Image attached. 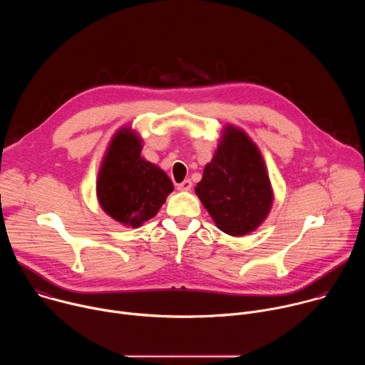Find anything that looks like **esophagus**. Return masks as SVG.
Here are the masks:
<instances>
[{
    "mask_svg": "<svg viewBox=\"0 0 365 365\" xmlns=\"http://www.w3.org/2000/svg\"><path fill=\"white\" fill-rule=\"evenodd\" d=\"M178 189L179 190H190L192 189V182L189 180V179H186V180H183L182 183H178Z\"/></svg>",
    "mask_w": 365,
    "mask_h": 365,
    "instance_id": "esophagus-1",
    "label": "esophagus"
}]
</instances>
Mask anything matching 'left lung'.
<instances>
[{
  "mask_svg": "<svg viewBox=\"0 0 365 365\" xmlns=\"http://www.w3.org/2000/svg\"><path fill=\"white\" fill-rule=\"evenodd\" d=\"M195 192L217 227L232 237L252 232L267 218L273 189L263 155L240 128L227 125Z\"/></svg>",
  "mask_w": 365,
  "mask_h": 365,
  "instance_id": "left-lung-1",
  "label": "left lung"
}]
</instances>
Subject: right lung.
I'll use <instances>...</instances> for the list:
<instances>
[{"mask_svg":"<svg viewBox=\"0 0 365 365\" xmlns=\"http://www.w3.org/2000/svg\"><path fill=\"white\" fill-rule=\"evenodd\" d=\"M141 138L131 128H120L103 155L96 182L102 210L133 228L158 215L175 189L159 166L141 158Z\"/></svg>","mask_w":365,"mask_h":365,"instance_id":"1","label":"right lung"}]
</instances>
